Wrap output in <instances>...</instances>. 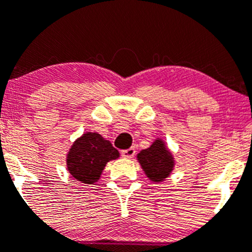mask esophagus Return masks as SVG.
I'll return each instance as SVG.
<instances>
[{"instance_id": "obj_1", "label": "esophagus", "mask_w": 252, "mask_h": 252, "mask_svg": "<svg viewBox=\"0 0 252 252\" xmlns=\"http://www.w3.org/2000/svg\"><path fill=\"white\" fill-rule=\"evenodd\" d=\"M135 155V149L134 148H129L126 150H122V156L126 158H131L133 156Z\"/></svg>"}]
</instances>
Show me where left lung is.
<instances>
[{
    "label": "left lung",
    "mask_w": 252,
    "mask_h": 252,
    "mask_svg": "<svg viewBox=\"0 0 252 252\" xmlns=\"http://www.w3.org/2000/svg\"><path fill=\"white\" fill-rule=\"evenodd\" d=\"M136 158L145 175L153 182H161L167 178L175 166L172 154L161 139H156L150 148L141 150Z\"/></svg>",
    "instance_id": "1"
}]
</instances>
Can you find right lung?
I'll use <instances>...</instances> for the list:
<instances>
[{"mask_svg":"<svg viewBox=\"0 0 252 252\" xmlns=\"http://www.w3.org/2000/svg\"><path fill=\"white\" fill-rule=\"evenodd\" d=\"M119 158V153L98 133H85L70 148L66 166L75 180L92 185L101 177L107 162Z\"/></svg>","mask_w":252,"mask_h":252,"instance_id":"right-lung-1","label":"right lung"}]
</instances>
